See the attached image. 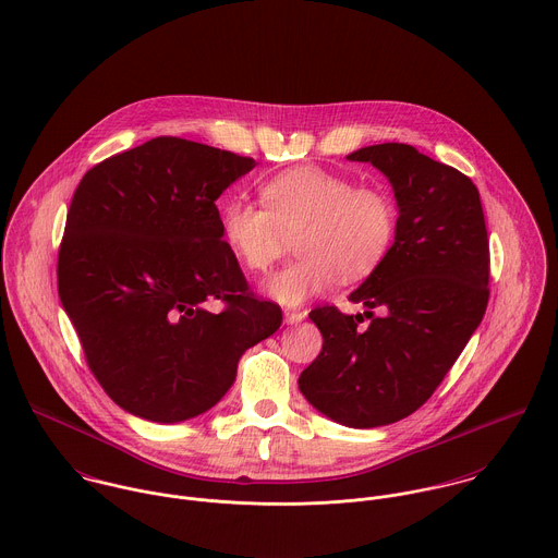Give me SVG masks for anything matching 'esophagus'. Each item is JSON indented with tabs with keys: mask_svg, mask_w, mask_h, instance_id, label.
I'll list each match as a JSON object with an SVG mask.
<instances>
[{
	"mask_svg": "<svg viewBox=\"0 0 558 558\" xmlns=\"http://www.w3.org/2000/svg\"><path fill=\"white\" fill-rule=\"evenodd\" d=\"M306 317V311H284V322L287 324H298Z\"/></svg>",
	"mask_w": 558,
	"mask_h": 558,
	"instance_id": "obj_1",
	"label": "esophagus"
}]
</instances>
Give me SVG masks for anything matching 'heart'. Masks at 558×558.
Masks as SVG:
<instances>
[{"mask_svg":"<svg viewBox=\"0 0 558 558\" xmlns=\"http://www.w3.org/2000/svg\"><path fill=\"white\" fill-rule=\"evenodd\" d=\"M260 202L230 199L221 230L241 263L265 274L295 236L300 258L267 282V293L295 306L373 274L399 234V204L381 183H354L319 166H295L260 185Z\"/></svg>","mask_w":558,"mask_h":558,"instance_id":"1","label":"heart"}]
</instances>
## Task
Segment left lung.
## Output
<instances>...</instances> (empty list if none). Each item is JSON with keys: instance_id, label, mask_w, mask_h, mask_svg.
<instances>
[{"instance_id": "8db88e82", "label": "left lung", "mask_w": 558, "mask_h": 558, "mask_svg": "<svg viewBox=\"0 0 558 558\" xmlns=\"http://www.w3.org/2000/svg\"><path fill=\"white\" fill-rule=\"evenodd\" d=\"M348 159L369 161L390 179L399 234L350 293L367 306V326L328 304L308 313L324 343L298 384L322 414L365 429L410 416L442 384L484 317L490 250L480 193L464 172L399 142Z\"/></svg>"}]
</instances>
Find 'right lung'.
<instances>
[{
	"instance_id": "1",
	"label": "right lung",
	"mask_w": 558,
	"mask_h": 558,
	"mask_svg": "<svg viewBox=\"0 0 558 558\" xmlns=\"http://www.w3.org/2000/svg\"><path fill=\"white\" fill-rule=\"evenodd\" d=\"M252 157L159 135L89 168L59 247V298L100 388L179 423L208 412L241 354L282 324L223 241L219 195ZM220 302V311L207 306Z\"/></svg>"
}]
</instances>
